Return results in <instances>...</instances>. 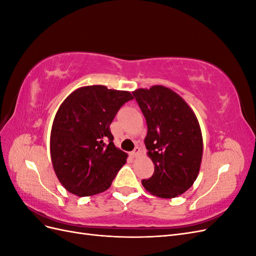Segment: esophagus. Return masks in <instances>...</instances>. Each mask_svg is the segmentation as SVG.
<instances>
[{"instance_id": "esophagus-1", "label": "esophagus", "mask_w": 256, "mask_h": 256, "mask_svg": "<svg viewBox=\"0 0 256 256\" xmlns=\"http://www.w3.org/2000/svg\"><path fill=\"white\" fill-rule=\"evenodd\" d=\"M141 154V148L140 147H136L134 152H131V156H132L134 158V157H138Z\"/></svg>"}]
</instances>
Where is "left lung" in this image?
Segmentation results:
<instances>
[{"mask_svg": "<svg viewBox=\"0 0 256 256\" xmlns=\"http://www.w3.org/2000/svg\"><path fill=\"white\" fill-rule=\"evenodd\" d=\"M134 96L147 124L144 140L154 166L143 187L162 198L180 196L198 178L203 157V136L196 113L184 100L164 85L138 88Z\"/></svg>", "mask_w": 256, "mask_h": 256, "instance_id": "1", "label": "left lung"}]
</instances>
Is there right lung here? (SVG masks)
<instances>
[{
    "instance_id": "1",
    "label": "right lung",
    "mask_w": 256,
    "mask_h": 256,
    "mask_svg": "<svg viewBox=\"0 0 256 256\" xmlns=\"http://www.w3.org/2000/svg\"><path fill=\"white\" fill-rule=\"evenodd\" d=\"M130 92L88 85L74 90L54 118L50 154L60 182L76 196L110 188L128 154L113 143L110 125Z\"/></svg>"
}]
</instances>
